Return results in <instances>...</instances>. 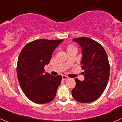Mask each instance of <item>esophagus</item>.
Segmentation results:
<instances>
[{"mask_svg": "<svg viewBox=\"0 0 122 122\" xmlns=\"http://www.w3.org/2000/svg\"><path fill=\"white\" fill-rule=\"evenodd\" d=\"M68 78L69 77L66 76H65V75H63V76H62V79H63V80H67V79H68Z\"/></svg>", "mask_w": 122, "mask_h": 122, "instance_id": "34e87169", "label": "esophagus"}]
</instances>
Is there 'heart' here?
Returning <instances> with one entry per match:
<instances>
[{"mask_svg":"<svg viewBox=\"0 0 122 122\" xmlns=\"http://www.w3.org/2000/svg\"><path fill=\"white\" fill-rule=\"evenodd\" d=\"M72 48H74V46H71V45H70V46H68V49H67V50H68V49H72Z\"/></svg>","mask_w":122,"mask_h":122,"instance_id":"b5f03b06","label":"heart"}]
</instances>
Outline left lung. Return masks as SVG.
Wrapping results in <instances>:
<instances>
[{
	"label": "left lung",
	"instance_id": "8db88e82",
	"mask_svg": "<svg viewBox=\"0 0 122 122\" xmlns=\"http://www.w3.org/2000/svg\"><path fill=\"white\" fill-rule=\"evenodd\" d=\"M73 40L82 48L81 63L84 81L74 79L76 86L72 96L80 103H91L100 97L107 86L110 73L108 57L103 46L93 40L80 37Z\"/></svg>",
	"mask_w": 122,
	"mask_h": 122
}]
</instances>
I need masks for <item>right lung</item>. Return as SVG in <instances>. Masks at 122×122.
<instances>
[{"label": "right lung", "instance_id": "1", "mask_svg": "<svg viewBox=\"0 0 122 122\" xmlns=\"http://www.w3.org/2000/svg\"><path fill=\"white\" fill-rule=\"evenodd\" d=\"M62 41L36 40L27 44L19 54L16 68L18 81L24 94L33 103H48L56 97L62 76L45 73L44 68Z\"/></svg>", "mask_w": 122, "mask_h": 122}]
</instances>
